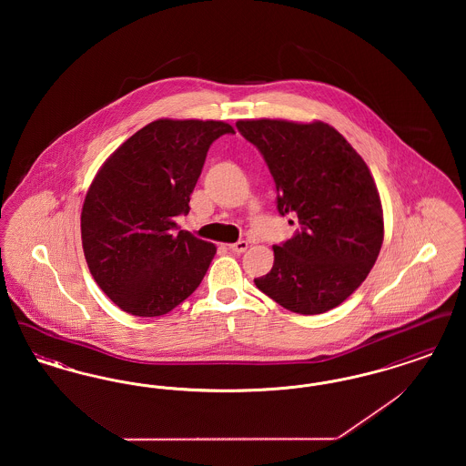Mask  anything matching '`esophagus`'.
Listing matches in <instances>:
<instances>
[{"instance_id": "esophagus-1", "label": "esophagus", "mask_w": 466, "mask_h": 466, "mask_svg": "<svg viewBox=\"0 0 466 466\" xmlns=\"http://www.w3.org/2000/svg\"><path fill=\"white\" fill-rule=\"evenodd\" d=\"M228 249L234 253H244L248 249V243L246 241H238V243L228 244Z\"/></svg>"}]
</instances>
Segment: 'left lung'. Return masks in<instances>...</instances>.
Instances as JSON below:
<instances>
[{"mask_svg": "<svg viewBox=\"0 0 466 466\" xmlns=\"http://www.w3.org/2000/svg\"><path fill=\"white\" fill-rule=\"evenodd\" d=\"M236 127L264 157L279 215L299 222L291 239L274 246V266L257 289L297 314L337 308L365 281L384 238L365 160L325 122L262 118Z\"/></svg>", "mask_w": 466, "mask_h": 466, "instance_id": "obj_1", "label": "left lung"}]
</instances>
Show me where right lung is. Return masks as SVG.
<instances>
[{"label": "right lung", "instance_id": "obj_1", "mask_svg": "<svg viewBox=\"0 0 466 466\" xmlns=\"http://www.w3.org/2000/svg\"><path fill=\"white\" fill-rule=\"evenodd\" d=\"M220 120L160 118L122 143L103 164L82 208L90 274L126 312L152 318L175 309L199 287L217 248L177 230L190 211Z\"/></svg>", "mask_w": 466, "mask_h": 466}]
</instances>
